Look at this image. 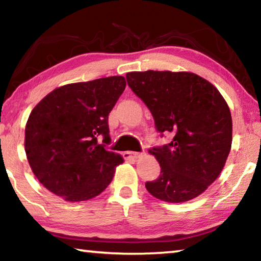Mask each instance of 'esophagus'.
<instances>
[{
  "mask_svg": "<svg viewBox=\"0 0 261 261\" xmlns=\"http://www.w3.org/2000/svg\"><path fill=\"white\" fill-rule=\"evenodd\" d=\"M143 155V153H139V152H125L124 153V156L126 159H138L139 156Z\"/></svg>",
  "mask_w": 261,
  "mask_h": 261,
  "instance_id": "esophagus-1",
  "label": "esophagus"
}]
</instances>
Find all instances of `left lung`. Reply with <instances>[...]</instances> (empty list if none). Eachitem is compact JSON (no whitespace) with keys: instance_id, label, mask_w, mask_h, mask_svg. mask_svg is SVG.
<instances>
[{"instance_id":"left-lung-1","label":"left lung","mask_w":261,"mask_h":261,"mask_svg":"<svg viewBox=\"0 0 261 261\" xmlns=\"http://www.w3.org/2000/svg\"><path fill=\"white\" fill-rule=\"evenodd\" d=\"M132 92L147 106L156 130L173 134L169 144L149 153L160 163L147 191L167 202L201 194L222 171L231 148L232 121L228 105L206 79L191 72L126 73Z\"/></svg>"}]
</instances>
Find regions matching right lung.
I'll list each match as a JSON object with an SVG mask.
<instances>
[{
	"instance_id": "1",
	"label": "right lung",
	"mask_w": 261,
	"mask_h": 261,
	"mask_svg": "<svg viewBox=\"0 0 261 261\" xmlns=\"http://www.w3.org/2000/svg\"><path fill=\"white\" fill-rule=\"evenodd\" d=\"M125 85L122 76L69 84L33 108L25 127V152L47 190L67 201H84L112 182L123 159L106 148L108 115Z\"/></svg>"
}]
</instances>
